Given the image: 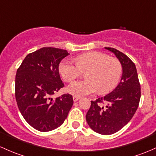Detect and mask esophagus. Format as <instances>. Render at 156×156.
<instances>
[{
	"mask_svg": "<svg viewBox=\"0 0 156 156\" xmlns=\"http://www.w3.org/2000/svg\"><path fill=\"white\" fill-rule=\"evenodd\" d=\"M79 99H80V97H78V96H73L74 101H78V100H79Z\"/></svg>",
	"mask_w": 156,
	"mask_h": 156,
	"instance_id": "obj_1",
	"label": "esophagus"
}]
</instances>
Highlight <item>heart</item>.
<instances>
[{
  "instance_id": "b5f03b06",
  "label": "heart",
  "mask_w": 156,
  "mask_h": 156,
  "mask_svg": "<svg viewBox=\"0 0 156 156\" xmlns=\"http://www.w3.org/2000/svg\"><path fill=\"white\" fill-rule=\"evenodd\" d=\"M59 70L66 82H71L82 72H86V79L74 81L66 88L69 93L80 97L96 90L101 94L112 90L121 77L122 65L115 57H109L102 52L92 51L78 56L75 62L63 60Z\"/></svg>"
}]
</instances>
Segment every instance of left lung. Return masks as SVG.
Returning a JSON list of instances; mask_svg holds the SVG:
<instances>
[{"mask_svg":"<svg viewBox=\"0 0 156 156\" xmlns=\"http://www.w3.org/2000/svg\"><path fill=\"white\" fill-rule=\"evenodd\" d=\"M105 48L119 59L122 67V78L111 93L96 101H91L86 119L94 132L108 135L120 130L133 117L138 108L141 93L135 64L125 54L116 48Z\"/></svg>","mask_w":156,"mask_h":156,"instance_id":"left-lung-1","label":"left lung"}]
</instances>
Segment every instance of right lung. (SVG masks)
<instances>
[{"instance_id": "1", "label": "right lung", "mask_w": 156, "mask_h": 156, "mask_svg": "<svg viewBox=\"0 0 156 156\" xmlns=\"http://www.w3.org/2000/svg\"><path fill=\"white\" fill-rule=\"evenodd\" d=\"M69 54L66 50L44 47L28 54L17 69L15 95L27 123L40 132H49L63 123L73 105L69 93L51 96L64 87L59 64Z\"/></svg>"}]
</instances>
